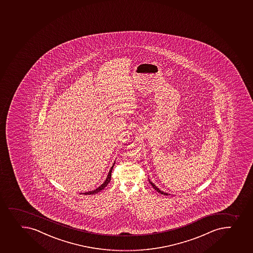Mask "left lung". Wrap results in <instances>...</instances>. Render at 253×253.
<instances>
[{
  "label": "left lung",
  "instance_id": "obj_1",
  "mask_svg": "<svg viewBox=\"0 0 253 253\" xmlns=\"http://www.w3.org/2000/svg\"><path fill=\"white\" fill-rule=\"evenodd\" d=\"M149 182H150V184H151L152 187L155 189V190L158 192V193H161V194H164V195H170V194H169L168 193H164V192H163V191L160 190L159 188H157V186L154 184V182H152L149 179Z\"/></svg>",
  "mask_w": 253,
  "mask_h": 253
}]
</instances>
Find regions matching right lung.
Masks as SVG:
<instances>
[{
  "label": "right lung",
  "instance_id": "obj_1",
  "mask_svg": "<svg viewBox=\"0 0 253 253\" xmlns=\"http://www.w3.org/2000/svg\"><path fill=\"white\" fill-rule=\"evenodd\" d=\"M115 163H114L113 164L112 167L110 168V170L109 171V173L107 175L106 179L104 180V182L102 183L101 185L98 187L96 189H94V190L89 191V192H85V193H84L83 194L84 195H91V194H95V193H99L100 191L103 190L105 187H106L108 184H109V182H110V180H111V172H112L113 168H114V165H115Z\"/></svg>",
  "mask_w": 253,
  "mask_h": 253
}]
</instances>
